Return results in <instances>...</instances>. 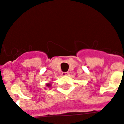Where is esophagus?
Segmentation results:
<instances>
[{
	"label": "esophagus",
	"mask_w": 124,
	"mask_h": 124,
	"mask_svg": "<svg viewBox=\"0 0 124 124\" xmlns=\"http://www.w3.org/2000/svg\"><path fill=\"white\" fill-rule=\"evenodd\" d=\"M62 76H68V75H69V73H68V71H66V72H62Z\"/></svg>",
	"instance_id": "obj_1"
}]
</instances>
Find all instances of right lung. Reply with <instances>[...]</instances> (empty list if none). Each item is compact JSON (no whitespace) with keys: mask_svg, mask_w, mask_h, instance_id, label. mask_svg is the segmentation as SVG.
<instances>
[{"mask_svg":"<svg viewBox=\"0 0 124 124\" xmlns=\"http://www.w3.org/2000/svg\"><path fill=\"white\" fill-rule=\"evenodd\" d=\"M46 86H48V87H50V83H48V84H46Z\"/></svg>","mask_w":124,"mask_h":124,"instance_id":"add662e5","label":"right lung"}]
</instances>
